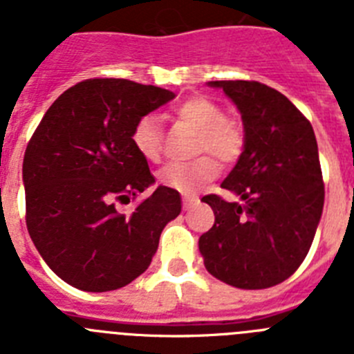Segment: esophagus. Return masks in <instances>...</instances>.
Listing matches in <instances>:
<instances>
[{"label": "esophagus", "mask_w": 354, "mask_h": 354, "mask_svg": "<svg viewBox=\"0 0 354 354\" xmlns=\"http://www.w3.org/2000/svg\"><path fill=\"white\" fill-rule=\"evenodd\" d=\"M196 202H198V198H196V196H193V195H184L183 196L184 209H189L193 204H196Z\"/></svg>", "instance_id": "esophagus-1"}]
</instances>
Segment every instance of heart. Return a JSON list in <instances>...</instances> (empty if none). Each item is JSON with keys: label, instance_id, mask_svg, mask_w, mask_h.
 <instances>
[{"label": "heart", "instance_id": "1", "mask_svg": "<svg viewBox=\"0 0 354 354\" xmlns=\"http://www.w3.org/2000/svg\"><path fill=\"white\" fill-rule=\"evenodd\" d=\"M174 115L187 126L198 131L195 152H209L221 165H232L245 150V131L232 118H227L223 109L205 97H189L174 109ZM131 143L147 161H158L162 154V129L158 117L145 115L138 118L131 131ZM218 165L209 156L192 162H168L159 171L158 179L162 186L180 193H195L214 179Z\"/></svg>", "mask_w": 354, "mask_h": 354}]
</instances>
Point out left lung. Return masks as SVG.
<instances>
[{
	"mask_svg": "<svg viewBox=\"0 0 354 354\" xmlns=\"http://www.w3.org/2000/svg\"><path fill=\"white\" fill-rule=\"evenodd\" d=\"M241 111L245 150L221 183L245 200L205 195L214 225L198 239L205 270L237 289H268L298 270L324 205L310 122L283 93L259 81H211Z\"/></svg>",
	"mask_w": 354,
	"mask_h": 354,
	"instance_id": "8db88e82",
	"label": "left lung"
}]
</instances>
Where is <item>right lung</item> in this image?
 <instances>
[{
    "label": "right lung",
    "mask_w": 354,
    "mask_h": 354,
    "mask_svg": "<svg viewBox=\"0 0 354 354\" xmlns=\"http://www.w3.org/2000/svg\"><path fill=\"white\" fill-rule=\"evenodd\" d=\"M174 92L129 80L95 77L65 90L46 111L23 161L26 227L46 264L86 292L127 286L152 262L159 236L180 212V195L159 186L131 143L136 120Z\"/></svg>",
    "instance_id": "obj_1"
}]
</instances>
